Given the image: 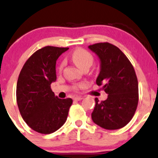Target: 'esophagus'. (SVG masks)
<instances>
[{
    "label": "esophagus",
    "mask_w": 158,
    "mask_h": 158,
    "mask_svg": "<svg viewBox=\"0 0 158 158\" xmlns=\"http://www.w3.org/2000/svg\"><path fill=\"white\" fill-rule=\"evenodd\" d=\"M82 99V96H76V97L74 98V100H75V101H80V100H81Z\"/></svg>",
    "instance_id": "obj_1"
}]
</instances>
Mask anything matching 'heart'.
Here are the masks:
<instances>
[{"mask_svg": "<svg viewBox=\"0 0 158 158\" xmlns=\"http://www.w3.org/2000/svg\"><path fill=\"white\" fill-rule=\"evenodd\" d=\"M71 57H72L74 63L81 69H85V68L89 69L93 62V56L91 55V53H89V52L84 50V49L80 48L75 50L72 53ZM64 65H65V62H61L59 68V70H62Z\"/></svg>", "mask_w": 158, "mask_h": 158, "instance_id": "obj_1", "label": "heart"}]
</instances>
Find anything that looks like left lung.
<instances>
[{
    "label": "left lung",
    "instance_id": "obj_1",
    "mask_svg": "<svg viewBox=\"0 0 158 158\" xmlns=\"http://www.w3.org/2000/svg\"><path fill=\"white\" fill-rule=\"evenodd\" d=\"M88 48L100 61L96 84L108 95L99 102L92 112V120L106 130H118L133 118L139 101V86L133 66L123 52L109 43H98Z\"/></svg>",
    "mask_w": 158,
    "mask_h": 158
}]
</instances>
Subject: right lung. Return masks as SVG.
Segmentation results:
<instances>
[{
  "mask_svg": "<svg viewBox=\"0 0 158 158\" xmlns=\"http://www.w3.org/2000/svg\"><path fill=\"white\" fill-rule=\"evenodd\" d=\"M68 50L47 46L37 50L25 62L19 75V110L25 123L38 133H54L67 119L72 99H59L50 85L56 81V60Z\"/></svg>",
  "mask_w": 158,
  "mask_h": 158,
  "instance_id": "right-lung-1",
  "label": "right lung"
}]
</instances>
